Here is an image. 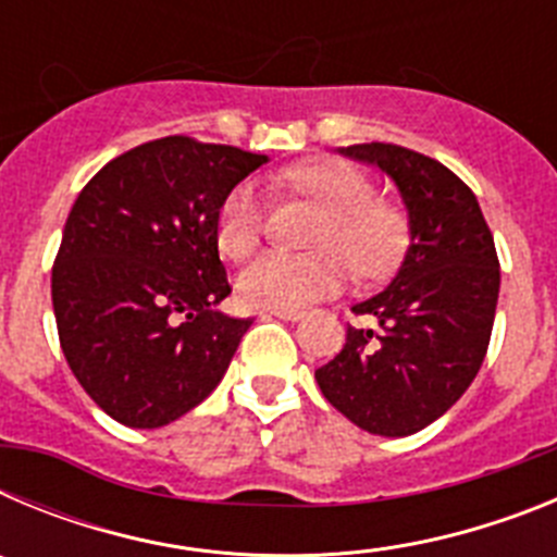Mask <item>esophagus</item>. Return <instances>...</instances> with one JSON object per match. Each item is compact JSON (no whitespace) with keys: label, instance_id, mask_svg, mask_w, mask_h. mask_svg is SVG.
Listing matches in <instances>:
<instances>
[{"label":"esophagus","instance_id":"obj_1","mask_svg":"<svg viewBox=\"0 0 557 557\" xmlns=\"http://www.w3.org/2000/svg\"><path fill=\"white\" fill-rule=\"evenodd\" d=\"M268 312L275 314V318H282V321H298V318L304 314V309H298V307H273V309H268Z\"/></svg>","mask_w":557,"mask_h":557}]
</instances>
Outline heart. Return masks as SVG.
<instances>
[{"mask_svg":"<svg viewBox=\"0 0 557 557\" xmlns=\"http://www.w3.org/2000/svg\"><path fill=\"white\" fill-rule=\"evenodd\" d=\"M284 184L321 206L307 253H264L239 275V298L248 307H301L343 284L351 264L359 278L385 275L410 243L405 206L373 195L366 172L346 161H307L289 166ZM264 234V200L256 181H239L220 203V253L245 262Z\"/></svg>","mask_w":557,"mask_h":557,"instance_id":"obj_1","label":"heart"}]
</instances>
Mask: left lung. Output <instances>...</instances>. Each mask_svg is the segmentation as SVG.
I'll list each match as a JSON object with an SVG mask.
<instances>
[{"instance_id":"8db88e82","label":"left lung","mask_w":557,"mask_h":557,"mask_svg":"<svg viewBox=\"0 0 557 557\" xmlns=\"http://www.w3.org/2000/svg\"><path fill=\"white\" fill-rule=\"evenodd\" d=\"M396 181L412 243L382 293L354 304L376 326H348L346 346L314 371L337 412L371 435L401 437L444 416L480 371L499 298V256L474 191L410 147H343Z\"/></svg>"}]
</instances>
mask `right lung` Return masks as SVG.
I'll use <instances>...</instances> for the list:
<instances>
[{"label":"right lung","mask_w":557,"mask_h":557,"mask_svg":"<svg viewBox=\"0 0 557 557\" xmlns=\"http://www.w3.org/2000/svg\"><path fill=\"white\" fill-rule=\"evenodd\" d=\"M268 156L191 136L122 152L83 186L52 264L63 357L113 421L164 426L220 385L253 321L218 312L223 198Z\"/></svg>","instance_id":"obj_1"}]
</instances>
